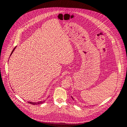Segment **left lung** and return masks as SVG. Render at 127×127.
<instances>
[{
    "label": "left lung",
    "instance_id": "1",
    "mask_svg": "<svg viewBox=\"0 0 127 127\" xmlns=\"http://www.w3.org/2000/svg\"><path fill=\"white\" fill-rule=\"evenodd\" d=\"M71 98H72V99H73V98H72V97H71Z\"/></svg>",
    "mask_w": 127,
    "mask_h": 127
}]
</instances>
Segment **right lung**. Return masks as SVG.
Wrapping results in <instances>:
<instances>
[{
    "instance_id": "right-lung-1",
    "label": "right lung",
    "mask_w": 127,
    "mask_h": 127,
    "mask_svg": "<svg viewBox=\"0 0 127 127\" xmlns=\"http://www.w3.org/2000/svg\"><path fill=\"white\" fill-rule=\"evenodd\" d=\"M15 48H16V47H15L14 49H13V50H12V52H11V55H10V56H11V55L12 54V53H13V51H14V50H15ZM43 102H44V101H39V102H28V103H30V104H33V105H37V104H42V103Z\"/></svg>"
}]
</instances>
